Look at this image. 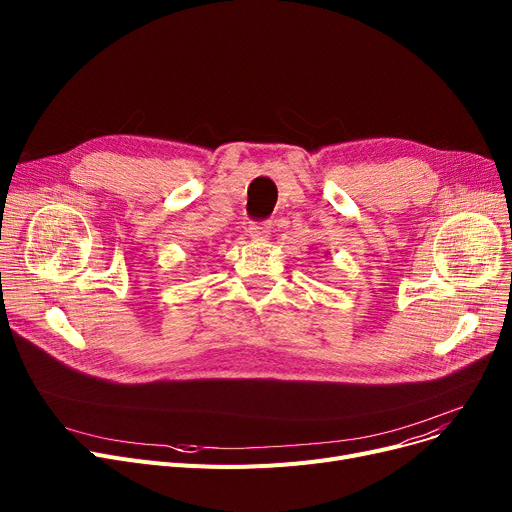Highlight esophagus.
<instances>
[{
  "instance_id": "obj_1",
  "label": "esophagus",
  "mask_w": 512,
  "mask_h": 512,
  "mask_svg": "<svg viewBox=\"0 0 512 512\" xmlns=\"http://www.w3.org/2000/svg\"><path fill=\"white\" fill-rule=\"evenodd\" d=\"M270 232H272V224H267V222H253L249 226V236L253 240H267L270 238Z\"/></svg>"
}]
</instances>
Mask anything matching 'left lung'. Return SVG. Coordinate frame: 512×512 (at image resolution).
I'll list each match as a JSON object with an SVG mask.
<instances>
[{
	"label": "left lung",
	"instance_id": "left-lung-1",
	"mask_svg": "<svg viewBox=\"0 0 512 512\" xmlns=\"http://www.w3.org/2000/svg\"><path fill=\"white\" fill-rule=\"evenodd\" d=\"M326 255H328V253H326Z\"/></svg>",
	"mask_w": 512,
	"mask_h": 512
}]
</instances>
